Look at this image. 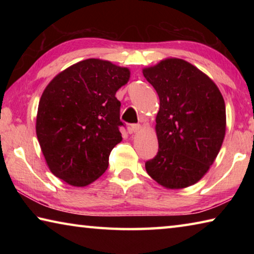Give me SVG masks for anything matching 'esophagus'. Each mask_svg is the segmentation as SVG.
<instances>
[{
    "instance_id": "1",
    "label": "esophagus",
    "mask_w": 254,
    "mask_h": 254,
    "mask_svg": "<svg viewBox=\"0 0 254 254\" xmlns=\"http://www.w3.org/2000/svg\"><path fill=\"white\" fill-rule=\"evenodd\" d=\"M141 128L140 124H131L130 127H127V132L128 133H135Z\"/></svg>"
}]
</instances>
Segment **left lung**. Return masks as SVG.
I'll return each mask as SVG.
<instances>
[{
	"label": "left lung",
	"instance_id": "8db88e82",
	"mask_svg": "<svg viewBox=\"0 0 254 254\" xmlns=\"http://www.w3.org/2000/svg\"><path fill=\"white\" fill-rule=\"evenodd\" d=\"M160 100L156 119L159 149L145 162L150 177L170 189L196 184L222 147L225 103L214 81L183 59H165L143 69Z\"/></svg>",
	"mask_w": 254,
	"mask_h": 254
}]
</instances>
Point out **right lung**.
I'll list each match as a JSON object with an SVG mask.
<instances>
[{"label": "right lung", "mask_w": 254, "mask_h": 254, "mask_svg": "<svg viewBox=\"0 0 254 254\" xmlns=\"http://www.w3.org/2000/svg\"><path fill=\"white\" fill-rule=\"evenodd\" d=\"M130 70L106 60L86 59L60 72L42 93L37 136L49 169L72 186L96 180L122 141L120 102L115 94Z\"/></svg>", "instance_id": "obj_1"}]
</instances>
